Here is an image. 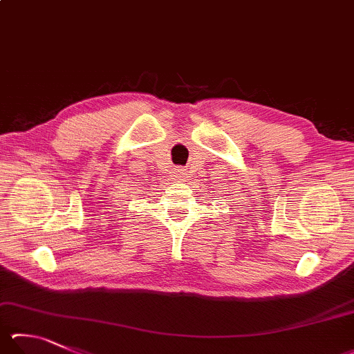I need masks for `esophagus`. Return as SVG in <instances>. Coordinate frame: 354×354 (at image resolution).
<instances>
[{
    "label": "esophagus",
    "mask_w": 354,
    "mask_h": 354,
    "mask_svg": "<svg viewBox=\"0 0 354 354\" xmlns=\"http://www.w3.org/2000/svg\"><path fill=\"white\" fill-rule=\"evenodd\" d=\"M175 176H176L178 179H183V178H184V170H183V169H176V170H175Z\"/></svg>",
    "instance_id": "esophagus-1"
}]
</instances>
